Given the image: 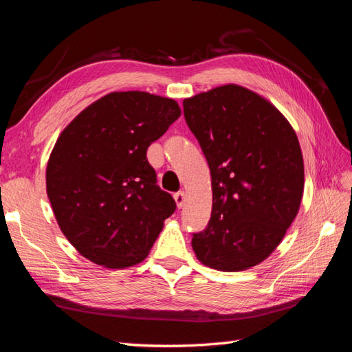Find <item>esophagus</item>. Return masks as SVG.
<instances>
[{
    "mask_svg": "<svg viewBox=\"0 0 352 352\" xmlns=\"http://www.w3.org/2000/svg\"><path fill=\"white\" fill-rule=\"evenodd\" d=\"M174 199H175V204L178 206V209H182L184 206V202H186V193L178 192V193L174 195Z\"/></svg>",
    "mask_w": 352,
    "mask_h": 352,
    "instance_id": "esophagus-1",
    "label": "esophagus"
}]
</instances>
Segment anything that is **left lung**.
<instances>
[{"label":"left lung","mask_w":352,"mask_h":352,"mask_svg":"<svg viewBox=\"0 0 352 352\" xmlns=\"http://www.w3.org/2000/svg\"><path fill=\"white\" fill-rule=\"evenodd\" d=\"M183 106L212 182V212L206 230L193 234L195 254L218 271L252 268L282 243L302 200L295 129L267 98L236 84L184 98Z\"/></svg>","instance_id":"obj_1"}]
</instances>
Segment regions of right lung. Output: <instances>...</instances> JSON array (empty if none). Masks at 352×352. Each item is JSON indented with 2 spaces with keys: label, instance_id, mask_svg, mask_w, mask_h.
Returning a JSON list of instances; mask_svg holds the SVG:
<instances>
[{
  "label": "right lung",
  "instance_id": "right-lung-1",
  "mask_svg": "<svg viewBox=\"0 0 352 352\" xmlns=\"http://www.w3.org/2000/svg\"><path fill=\"white\" fill-rule=\"evenodd\" d=\"M179 115L173 98L115 91L58 135L47 164V195L62 233L91 263H142L174 214L175 200L156 186L146 153Z\"/></svg>",
  "mask_w": 352,
  "mask_h": 352
}]
</instances>
